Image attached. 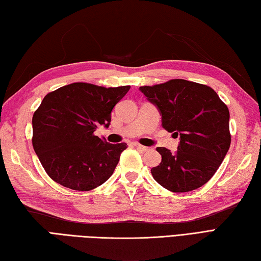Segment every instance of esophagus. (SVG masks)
<instances>
[{
	"mask_svg": "<svg viewBox=\"0 0 261 261\" xmlns=\"http://www.w3.org/2000/svg\"><path fill=\"white\" fill-rule=\"evenodd\" d=\"M134 147H136L137 149H139V150H141V151H148L149 150L148 147L142 146V145H140V143H138V142L134 143Z\"/></svg>",
	"mask_w": 261,
	"mask_h": 261,
	"instance_id": "obj_1",
	"label": "esophagus"
}]
</instances>
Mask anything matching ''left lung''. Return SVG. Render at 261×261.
<instances>
[{"label": "left lung", "mask_w": 261, "mask_h": 261, "mask_svg": "<svg viewBox=\"0 0 261 261\" xmlns=\"http://www.w3.org/2000/svg\"><path fill=\"white\" fill-rule=\"evenodd\" d=\"M139 90L159 111L164 129L179 137L177 151L157 148L162 163L151 168L154 180L175 193L203 186L230 148L228 107L211 87L186 80Z\"/></svg>", "instance_id": "1"}]
</instances>
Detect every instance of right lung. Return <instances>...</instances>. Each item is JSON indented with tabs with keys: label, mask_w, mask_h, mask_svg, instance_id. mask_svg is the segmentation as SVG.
Here are the masks:
<instances>
[{
	"label": "right lung",
	"mask_w": 261,
	"mask_h": 261,
	"mask_svg": "<svg viewBox=\"0 0 261 261\" xmlns=\"http://www.w3.org/2000/svg\"><path fill=\"white\" fill-rule=\"evenodd\" d=\"M129 90L73 83L43 97L32 118V145L51 179L90 191L112 176L126 143H109L94 131L108 129L112 110Z\"/></svg>",
	"instance_id": "add662e5"
}]
</instances>
